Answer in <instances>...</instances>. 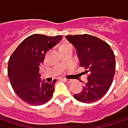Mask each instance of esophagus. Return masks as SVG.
<instances>
[{"instance_id": "esophagus-1", "label": "esophagus", "mask_w": 128, "mask_h": 128, "mask_svg": "<svg viewBox=\"0 0 128 128\" xmlns=\"http://www.w3.org/2000/svg\"><path fill=\"white\" fill-rule=\"evenodd\" d=\"M63 80L64 81V82H66V83H68V84H70V83H72V82H73L72 80H68V79H66V78H64Z\"/></svg>"}]
</instances>
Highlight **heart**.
<instances>
[{
	"label": "heart",
	"instance_id": "obj_1",
	"mask_svg": "<svg viewBox=\"0 0 128 128\" xmlns=\"http://www.w3.org/2000/svg\"><path fill=\"white\" fill-rule=\"evenodd\" d=\"M67 45H70V44H64L61 47H64V46H67Z\"/></svg>",
	"mask_w": 128,
	"mask_h": 128
}]
</instances>
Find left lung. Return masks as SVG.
<instances>
[{
    "instance_id": "1",
    "label": "left lung",
    "mask_w": 128,
    "mask_h": 128,
    "mask_svg": "<svg viewBox=\"0 0 128 128\" xmlns=\"http://www.w3.org/2000/svg\"><path fill=\"white\" fill-rule=\"evenodd\" d=\"M76 48L80 66L86 69L87 82L80 93L74 94L77 101L84 103L96 102L108 91L115 73V57L110 45L96 36L84 34L67 36Z\"/></svg>"
}]
</instances>
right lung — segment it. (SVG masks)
Masks as SVG:
<instances>
[{
	"instance_id": "right-lung-1",
	"label": "right lung",
	"mask_w": 128,
	"mask_h": 128,
	"mask_svg": "<svg viewBox=\"0 0 128 128\" xmlns=\"http://www.w3.org/2000/svg\"><path fill=\"white\" fill-rule=\"evenodd\" d=\"M61 38V36L33 34L25 38L11 54L8 61V76L14 92L25 102L40 106L52 97L57 80L51 84L41 80L39 69L46 52Z\"/></svg>"
}]
</instances>
